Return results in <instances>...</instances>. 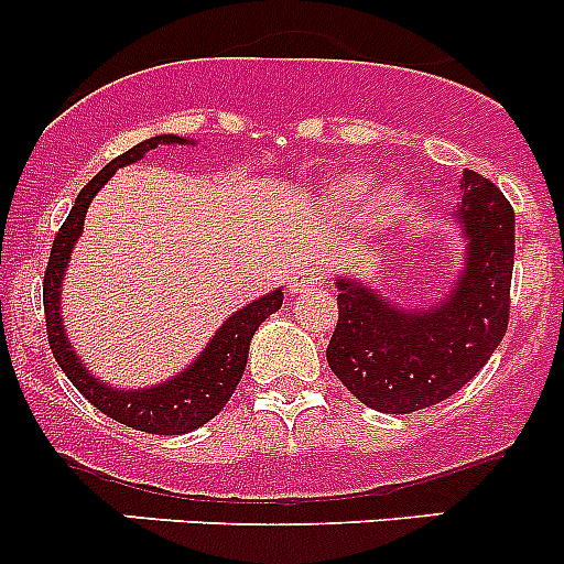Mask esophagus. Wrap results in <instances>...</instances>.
I'll return each instance as SVG.
<instances>
[{"label":"esophagus","mask_w":564,"mask_h":564,"mask_svg":"<svg viewBox=\"0 0 564 564\" xmlns=\"http://www.w3.org/2000/svg\"><path fill=\"white\" fill-rule=\"evenodd\" d=\"M318 286V278L308 270H297L292 278H289V294L292 297H300V294L311 292V289Z\"/></svg>","instance_id":"obj_1"}]
</instances>
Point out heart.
I'll use <instances>...</instances> for the list:
<instances>
[{
  "label": "heart",
  "mask_w": 564,
  "mask_h": 564,
  "mask_svg": "<svg viewBox=\"0 0 564 564\" xmlns=\"http://www.w3.org/2000/svg\"><path fill=\"white\" fill-rule=\"evenodd\" d=\"M322 202L335 213H351V209L360 207V215H357L360 231L379 235V231L398 224V218L406 209L409 196L406 187L398 185V182H390V185L377 187L371 193V176L362 172H346L327 182Z\"/></svg>",
  "instance_id": "1"
}]
</instances>
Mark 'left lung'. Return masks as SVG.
<instances>
[{
	"instance_id": "8db88e82",
	"label": "left lung",
	"mask_w": 564,
	"mask_h": 564,
	"mask_svg": "<svg viewBox=\"0 0 564 564\" xmlns=\"http://www.w3.org/2000/svg\"><path fill=\"white\" fill-rule=\"evenodd\" d=\"M453 226L464 253L440 297L401 305L355 272L335 275L338 324L327 362L344 388L377 412L409 414L445 401L502 344L516 253L513 207L486 176L464 172Z\"/></svg>"
}]
</instances>
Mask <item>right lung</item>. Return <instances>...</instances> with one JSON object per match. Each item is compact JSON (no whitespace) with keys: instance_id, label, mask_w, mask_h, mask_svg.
<instances>
[{"instance_id":"add662e5","label":"right lung","mask_w":564,"mask_h":564,"mask_svg":"<svg viewBox=\"0 0 564 564\" xmlns=\"http://www.w3.org/2000/svg\"><path fill=\"white\" fill-rule=\"evenodd\" d=\"M158 144L196 147V141L174 133L152 135V139H144L141 144L130 147L128 152L113 158L104 172L82 187L70 215H67L59 235H56L54 248H51L48 270H45L43 281V305L51 351H54V360L59 362L65 377L73 382V388L82 392L93 406H98L108 417L117 420V423L130 425L135 431H147V434L174 436L202 429L204 423H209L229 403L231 392L237 390L242 371L248 366V349L253 333L261 327L264 318L281 311L283 286L272 289V292L261 294L259 300H250L248 305L235 311L215 329L207 346L180 373L163 379V382L147 384V388H122V384H111L89 371L87 362L78 357L73 340L67 338L65 316H62V289H65L73 248H76L78 237H82L87 209L93 198L100 193V187L119 169L139 163Z\"/></svg>"}]
</instances>
